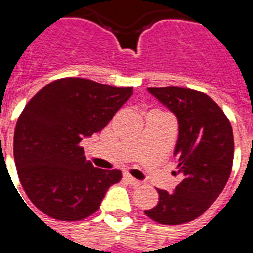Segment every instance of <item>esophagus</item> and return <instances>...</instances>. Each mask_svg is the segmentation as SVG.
<instances>
[{
  "label": "esophagus",
  "mask_w": 253,
  "mask_h": 253,
  "mask_svg": "<svg viewBox=\"0 0 253 253\" xmlns=\"http://www.w3.org/2000/svg\"><path fill=\"white\" fill-rule=\"evenodd\" d=\"M125 180H126L127 183H130V184H131V186H134V187H138V186H141V184H142V181L137 180V179H134V177H132V176H130V175H125Z\"/></svg>",
  "instance_id": "obj_1"
}]
</instances>
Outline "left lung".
I'll return each mask as SVG.
<instances>
[{
    "label": "left lung",
    "instance_id": "8db88e82",
    "mask_svg": "<svg viewBox=\"0 0 253 253\" xmlns=\"http://www.w3.org/2000/svg\"><path fill=\"white\" fill-rule=\"evenodd\" d=\"M172 111L179 123L175 148L180 183L173 192L159 191V203L145 214L163 225H180L211 206L232 172L234 141L232 125L207 94L192 89L148 88Z\"/></svg>",
    "mask_w": 253,
    "mask_h": 253
}]
</instances>
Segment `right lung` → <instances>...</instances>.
Segmentation results:
<instances>
[{"label": "right lung", "mask_w": 253, "mask_h": 253, "mask_svg": "<svg viewBox=\"0 0 253 253\" xmlns=\"http://www.w3.org/2000/svg\"><path fill=\"white\" fill-rule=\"evenodd\" d=\"M131 94L132 88L67 77L28 101L14 128L13 154L20 183L41 211L80 221L99 210L122 173L94 168L80 142L101 131Z\"/></svg>", "instance_id": "1"}]
</instances>
